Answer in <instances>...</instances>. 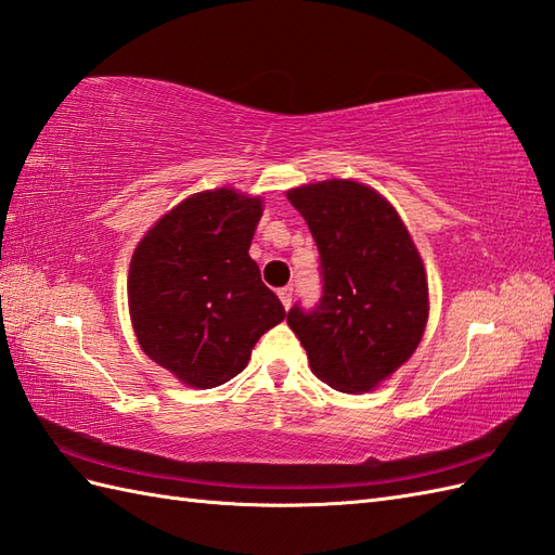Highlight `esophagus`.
<instances>
[{
  "label": "esophagus",
  "mask_w": 555,
  "mask_h": 555,
  "mask_svg": "<svg viewBox=\"0 0 555 555\" xmlns=\"http://www.w3.org/2000/svg\"><path fill=\"white\" fill-rule=\"evenodd\" d=\"M279 298H281V302H283V307H291V302H293V286H283V288H279Z\"/></svg>",
  "instance_id": "34e87169"
}]
</instances>
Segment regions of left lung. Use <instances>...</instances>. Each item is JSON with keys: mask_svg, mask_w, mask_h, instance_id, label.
I'll use <instances>...</instances> for the list:
<instances>
[{"mask_svg": "<svg viewBox=\"0 0 555 555\" xmlns=\"http://www.w3.org/2000/svg\"><path fill=\"white\" fill-rule=\"evenodd\" d=\"M321 257V300L295 305L288 326L312 373L340 392H369L416 352L428 321V279L397 210L352 179L291 189Z\"/></svg>", "mask_w": 555, "mask_h": 555, "instance_id": "8db88e82", "label": "left lung"}]
</instances>
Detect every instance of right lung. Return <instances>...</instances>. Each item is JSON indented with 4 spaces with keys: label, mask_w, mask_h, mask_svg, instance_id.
Here are the masks:
<instances>
[{
    "label": "right lung",
    "mask_w": 555,
    "mask_h": 555,
    "mask_svg": "<svg viewBox=\"0 0 555 555\" xmlns=\"http://www.w3.org/2000/svg\"><path fill=\"white\" fill-rule=\"evenodd\" d=\"M262 201L234 189L193 193L137 246L127 300L137 340L191 388H217L248 366L286 309L248 255Z\"/></svg>",
    "instance_id": "right-lung-1"
}]
</instances>
